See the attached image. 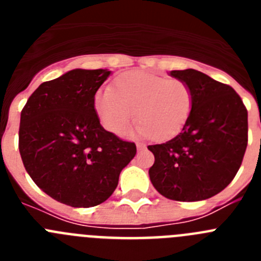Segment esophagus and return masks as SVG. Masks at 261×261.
I'll list each match as a JSON object with an SVG mask.
<instances>
[{
  "label": "esophagus",
  "instance_id": "34e87169",
  "mask_svg": "<svg viewBox=\"0 0 261 261\" xmlns=\"http://www.w3.org/2000/svg\"><path fill=\"white\" fill-rule=\"evenodd\" d=\"M136 146H137L138 150H141V149H144L145 147V145L141 144V142H137V144H136Z\"/></svg>",
  "mask_w": 261,
  "mask_h": 261
}]
</instances>
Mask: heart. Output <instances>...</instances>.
<instances>
[{"label":"heart","mask_w":261,"mask_h":261,"mask_svg":"<svg viewBox=\"0 0 261 261\" xmlns=\"http://www.w3.org/2000/svg\"><path fill=\"white\" fill-rule=\"evenodd\" d=\"M195 96L184 81L145 71H133L115 81L114 87L95 95L100 123L115 135H123L136 117L137 132L156 140L176 136L190 119Z\"/></svg>","instance_id":"1"}]
</instances>
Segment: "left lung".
<instances>
[{
	"mask_svg": "<svg viewBox=\"0 0 261 261\" xmlns=\"http://www.w3.org/2000/svg\"><path fill=\"white\" fill-rule=\"evenodd\" d=\"M195 96L190 119L165 144L149 145V176L159 193L175 201H200L231 183L247 147V110L231 86L195 69L171 70Z\"/></svg>",
	"mask_w": 261,
	"mask_h": 261,
	"instance_id": "left-lung-1",
	"label": "left lung"
}]
</instances>
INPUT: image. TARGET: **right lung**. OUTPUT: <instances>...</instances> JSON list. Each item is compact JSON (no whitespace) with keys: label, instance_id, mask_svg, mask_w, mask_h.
<instances>
[{"label":"right lung","instance_id":"obj_1","mask_svg":"<svg viewBox=\"0 0 261 261\" xmlns=\"http://www.w3.org/2000/svg\"><path fill=\"white\" fill-rule=\"evenodd\" d=\"M107 69H73L43 82L20 112L19 153L43 192L73 208L102 204L136 155L135 142L107 132L95 111V94Z\"/></svg>","mask_w":261,"mask_h":261}]
</instances>
